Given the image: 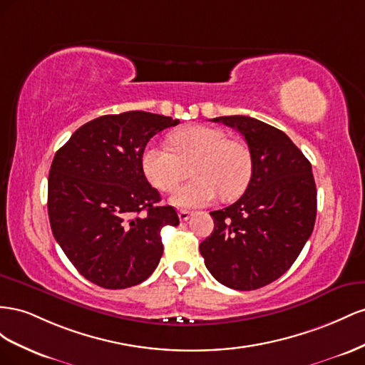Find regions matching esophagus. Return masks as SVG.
Instances as JSON below:
<instances>
[{
    "label": "esophagus",
    "instance_id": "esophagus-1",
    "mask_svg": "<svg viewBox=\"0 0 365 365\" xmlns=\"http://www.w3.org/2000/svg\"><path fill=\"white\" fill-rule=\"evenodd\" d=\"M190 217H191V212H190V211H186V210H180V211H179L180 222H188Z\"/></svg>",
    "mask_w": 365,
    "mask_h": 365
}]
</instances>
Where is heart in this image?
<instances>
[{"label":"heart","mask_w":365,"mask_h":365,"mask_svg":"<svg viewBox=\"0 0 365 365\" xmlns=\"http://www.w3.org/2000/svg\"><path fill=\"white\" fill-rule=\"evenodd\" d=\"M171 147L150 143L142 153V168L147 179L160 191H173L190 173L192 180L177 190L171 202L177 206H203L222 194L235 199L251 180L252 154L242 140L206 125H192L174 131Z\"/></svg>","instance_id":"obj_1"}]
</instances>
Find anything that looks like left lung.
<instances>
[{
    "mask_svg": "<svg viewBox=\"0 0 365 365\" xmlns=\"http://www.w3.org/2000/svg\"><path fill=\"white\" fill-rule=\"evenodd\" d=\"M235 128L252 154V175L231 206L212 211L214 231L200 243L212 277L235 290L272 283L294 264L314 231L312 165L286 134L249 116L212 119Z\"/></svg>",
    "mask_w": 365,
    "mask_h": 365,
    "instance_id": "obj_1",
    "label": "left lung"
}]
</instances>
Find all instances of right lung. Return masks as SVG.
Instances as JSON below:
<instances>
[{"label":"right lung","mask_w":365,"mask_h":365,"mask_svg":"<svg viewBox=\"0 0 365 365\" xmlns=\"http://www.w3.org/2000/svg\"><path fill=\"white\" fill-rule=\"evenodd\" d=\"M179 119L147 111L107 114L82 125L51 162L48 218L71 264L91 283L125 289L147 279L163 252L160 229L179 225L148 183L142 153Z\"/></svg>","instance_id":"1"}]
</instances>
